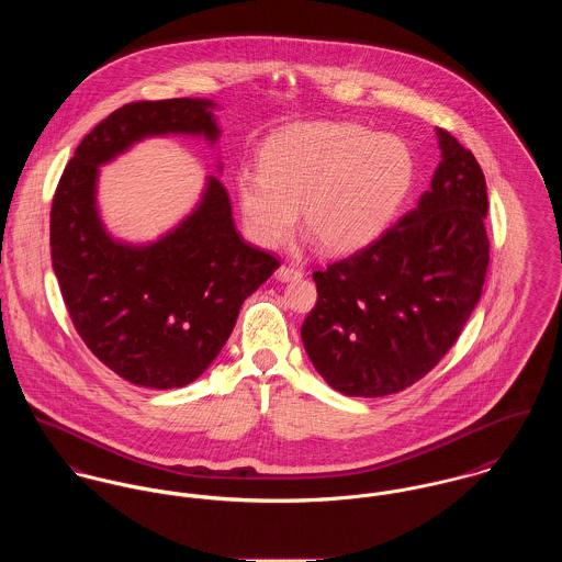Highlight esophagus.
Listing matches in <instances>:
<instances>
[{"mask_svg": "<svg viewBox=\"0 0 562 562\" xmlns=\"http://www.w3.org/2000/svg\"><path fill=\"white\" fill-rule=\"evenodd\" d=\"M302 276H304V271H302L300 267H295V265H280L278 271H276V278H278L280 282L297 280V278H302Z\"/></svg>", "mask_w": 562, "mask_h": 562, "instance_id": "34e87169", "label": "esophagus"}]
</instances>
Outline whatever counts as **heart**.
<instances>
[{"label":"heart","instance_id":"heart-1","mask_svg":"<svg viewBox=\"0 0 562 562\" xmlns=\"http://www.w3.org/2000/svg\"><path fill=\"white\" fill-rule=\"evenodd\" d=\"M409 146L356 123L291 126L267 142L260 168L235 179L244 226L262 248L304 228L331 254L362 250L396 217L414 181Z\"/></svg>","mask_w":562,"mask_h":562}]
</instances>
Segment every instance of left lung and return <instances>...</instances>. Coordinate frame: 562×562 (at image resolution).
<instances>
[{"instance_id":"1","label":"left lung","mask_w":562,"mask_h":562,"mask_svg":"<svg viewBox=\"0 0 562 562\" xmlns=\"http://www.w3.org/2000/svg\"><path fill=\"white\" fill-rule=\"evenodd\" d=\"M436 133L441 161L416 209L364 250L312 273L318 300L302 340L316 373L347 396H385L423 379L481 300L485 175L448 131Z\"/></svg>"}]
</instances>
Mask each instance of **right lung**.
Returning <instances> with one entry per match:
<instances>
[{
	"label": "right lung",
	"mask_w": 562,
	"mask_h": 562,
	"mask_svg": "<svg viewBox=\"0 0 562 562\" xmlns=\"http://www.w3.org/2000/svg\"><path fill=\"white\" fill-rule=\"evenodd\" d=\"M213 110L209 99H166L112 112L81 139L54 195L52 260L66 311L88 349L135 385L195 381L226 345L241 304L280 267L239 237L217 177H206L195 209L157 241L114 239L101 220L99 166L157 135L215 144Z\"/></svg>",
	"instance_id": "add662e5"
}]
</instances>
